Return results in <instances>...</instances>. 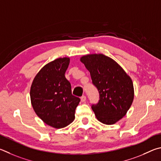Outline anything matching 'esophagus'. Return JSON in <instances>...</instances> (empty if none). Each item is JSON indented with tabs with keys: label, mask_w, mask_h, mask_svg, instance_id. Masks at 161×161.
I'll list each match as a JSON object with an SVG mask.
<instances>
[{
	"label": "esophagus",
	"mask_w": 161,
	"mask_h": 161,
	"mask_svg": "<svg viewBox=\"0 0 161 161\" xmlns=\"http://www.w3.org/2000/svg\"><path fill=\"white\" fill-rule=\"evenodd\" d=\"M80 100H81V102H82V103L86 102V97L85 96V95H83V96L80 97Z\"/></svg>",
	"instance_id": "esophagus-1"
}]
</instances>
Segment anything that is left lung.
I'll return each mask as SVG.
<instances>
[{
    "label": "left lung",
    "instance_id": "obj_1",
    "mask_svg": "<svg viewBox=\"0 0 161 161\" xmlns=\"http://www.w3.org/2000/svg\"><path fill=\"white\" fill-rule=\"evenodd\" d=\"M80 61L91 73L100 100L92 109L98 121L114 125L125 116L134 97L133 82L116 61L102 53L81 56Z\"/></svg>",
    "mask_w": 161,
    "mask_h": 161
}]
</instances>
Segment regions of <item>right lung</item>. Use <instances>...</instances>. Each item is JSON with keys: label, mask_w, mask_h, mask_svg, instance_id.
Wrapping results in <instances>:
<instances>
[{"label": "right lung", "mask_w": 161, "mask_h": 161, "mask_svg": "<svg viewBox=\"0 0 161 161\" xmlns=\"http://www.w3.org/2000/svg\"><path fill=\"white\" fill-rule=\"evenodd\" d=\"M69 57L49 62L36 73L30 88L34 111L47 124L55 129L66 127L75 119V109L80 98L71 92V86L65 77Z\"/></svg>", "instance_id": "add662e5"}]
</instances>
